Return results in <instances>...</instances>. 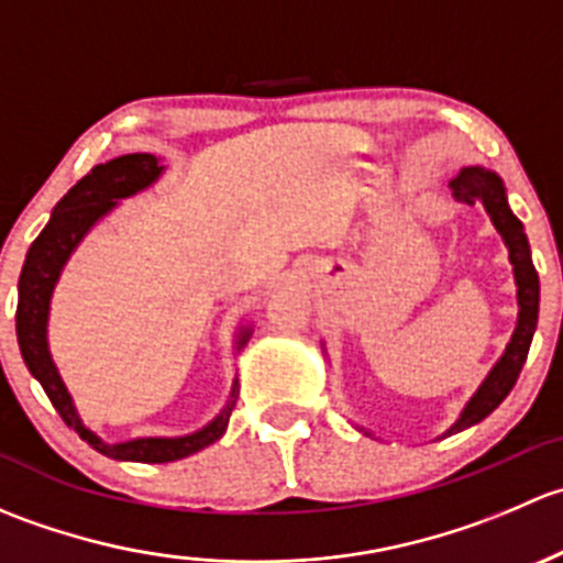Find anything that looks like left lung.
Returning <instances> with one entry per match:
<instances>
[{
  "mask_svg": "<svg viewBox=\"0 0 563 563\" xmlns=\"http://www.w3.org/2000/svg\"><path fill=\"white\" fill-rule=\"evenodd\" d=\"M452 196L457 201L465 203H482L490 214L493 225H496L498 234L504 236L509 247V261H512L515 269V283H518V327H515L512 340L507 343V351H504L501 360L496 362L487 378L482 382V387L476 389V395L465 402L463 413L446 435L460 433V430L471 428V424L482 422L490 411H496L501 406L504 397L509 395L518 382L520 371L526 365L528 349H531V338L533 329H537V318H539V275L533 269L531 261V250H528V240L523 223L512 214L507 203V190H504L501 176L487 172V168L471 166L463 168L455 179L450 181Z\"/></svg>",
  "mask_w": 563,
  "mask_h": 563,
  "instance_id": "1",
  "label": "left lung"
}]
</instances>
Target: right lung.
I'll return each mask as SVG.
<instances>
[{
	"label": "right lung",
	"mask_w": 563,
	"mask_h": 563,
	"mask_svg": "<svg viewBox=\"0 0 563 563\" xmlns=\"http://www.w3.org/2000/svg\"><path fill=\"white\" fill-rule=\"evenodd\" d=\"M161 174L163 166L155 155H122L100 163L84 179H78L67 190V196L56 203L48 225L40 231L30 253H26L19 280V310H15V334H19L21 356H24L32 376L40 382V387L45 389L48 400L54 402L59 417L65 419L67 428L76 430L100 455L113 460H135V463H172V460L192 455V452L218 441L225 433V424H229L231 411H234L236 382L223 411L198 433L181 435V439H133L124 441V444H106L78 417L70 391H67L54 360H51L45 327H48L51 294H54L56 280H59L62 266L70 258L78 242L84 240V234L117 207L119 198L135 196L139 190L150 187ZM247 338L250 329H242L236 345L242 349Z\"/></svg>",
	"instance_id": "add662e5"
}]
</instances>
